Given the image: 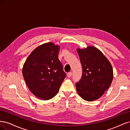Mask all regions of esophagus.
Segmentation results:
<instances>
[{
    "mask_svg": "<svg viewBox=\"0 0 130 130\" xmlns=\"http://www.w3.org/2000/svg\"><path fill=\"white\" fill-rule=\"evenodd\" d=\"M72 76V72H69V73H68V74H67V76L68 77H70Z\"/></svg>",
    "mask_w": 130,
    "mask_h": 130,
    "instance_id": "1",
    "label": "esophagus"
}]
</instances>
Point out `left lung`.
<instances>
[{"label":"left lung","instance_id":"8db88e82","mask_svg":"<svg viewBox=\"0 0 130 130\" xmlns=\"http://www.w3.org/2000/svg\"><path fill=\"white\" fill-rule=\"evenodd\" d=\"M76 50L82 67L81 78L76 83L77 92L86 101L97 100L112 84V66L103 53L95 46Z\"/></svg>","mask_w":130,"mask_h":130}]
</instances>
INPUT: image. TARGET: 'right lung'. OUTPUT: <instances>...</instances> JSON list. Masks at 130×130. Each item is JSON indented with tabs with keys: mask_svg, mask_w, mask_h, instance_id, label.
<instances>
[{
	"mask_svg": "<svg viewBox=\"0 0 130 130\" xmlns=\"http://www.w3.org/2000/svg\"><path fill=\"white\" fill-rule=\"evenodd\" d=\"M60 47L52 42L35 48L27 57L22 69L25 83L35 96L43 100L57 94L66 74L58 58Z\"/></svg>",
	"mask_w": 130,
	"mask_h": 130,
	"instance_id": "add662e5",
	"label": "right lung"
}]
</instances>
